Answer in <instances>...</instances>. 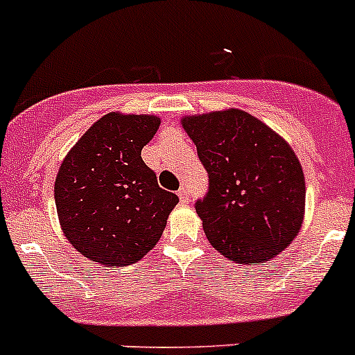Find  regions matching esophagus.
I'll return each mask as SVG.
<instances>
[{
	"label": "esophagus",
	"mask_w": 355,
	"mask_h": 355,
	"mask_svg": "<svg viewBox=\"0 0 355 355\" xmlns=\"http://www.w3.org/2000/svg\"><path fill=\"white\" fill-rule=\"evenodd\" d=\"M178 198H180V201L184 202V205H187L189 202V191L185 185H182V187L178 189Z\"/></svg>",
	"instance_id": "obj_1"
}]
</instances>
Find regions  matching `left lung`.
Instances as JSON below:
<instances>
[{"label":"left lung","instance_id":"8db88e82","mask_svg":"<svg viewBox=\"0 0 355 355\" xmlns=\"http://www.w3.org/2000/svg\"><path fill=\"white\" fill-rule=\"evenodd\" d=\"M209 187L196 201L206 237L237 263H265L297 237L305 178L290 144L239 109L185 116Z\"/></svg>","mask_w":355,"mask_h":355}]
</instances>
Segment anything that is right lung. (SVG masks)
Wrapping results in <instances>:
<instances>
[{"label": "right lung", "instance_id": "right-lung-1", "mask_svg": "<svg viewBox=\"0 0 355 355\" xmlns=\"http://www.w3.org/2000/svg\"><path fill=\"white\" fill-rule=\"evenodd\" d=\"M161 119L109 112L62 161L55 205L69 243L101 265L126 267L159 241L178 198L157 185L142 149Z\"/></svg>", "mask_w": 355, "mask_h": 355}]
</instances>
